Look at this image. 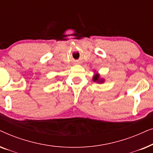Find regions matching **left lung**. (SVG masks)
Segmentation results:
<instances>
[{
  "label": "left lung",
  "instance_id": "8db88e82",
  "mask_svg": "<svg viewBox=\"0 0 153 153\" xmlns=\"http://www.w3.org/2000/svg\"><path fill=\"white\" fill-rule=\"evenodd\" d=\"M93 81L94 82L98 83H103L104 82V79L101 78L100 74H98V73H96L95 74H94V76L93 77Z\"/></svg>",
  "mask_w": 153,
  "mask_h": 153
}]
</instances>
